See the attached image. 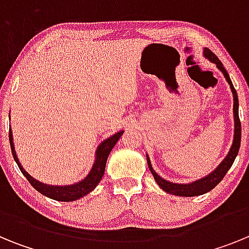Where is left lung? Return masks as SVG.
Instances as JSON below:
<instances>
[{
  "label": "left lung",
  "instance_id": "obj_1",
  "mask_svg": "<svg viewBox=\"0 0 249 249\" xmlns=\"http://www.w3.org/2000/svg\"><path fill=\"white\" fill-rule=\"evenodd\" d=\"M204 56L210 59L211 62L215 63L217 67L223 72L226 80H227L228 85H230L231 89H232L233 93V114H234V138H233V143L231 147L230 152H228L227 157L222 160V163L219 164L217 168L213 171L211 175H208L207 177L201 178L198 181L192 182L190 184H178V183H172V182H168L166 179L158 176L157 173L153 171L151 164V160L147 157V163H148V168L151 171V173L155 177V181L157 182L158 186L164 191V192L169 193V195L175 196H182V197H195V196H201L203 193L210 192L211 190H213L219 182L223 179V177L226 176V173L228 172V169L231 168V166L233 164L234 160H236L237 155H238L239 147H241V121H239L238 116V96H237V92L234 89L232 85V81H231L230 76H228V72L226 71V68L223 67L222 62L218 59V57L213 53L212 51L206 48L204 50Z\"/></svg>",
  "mask_w": 249,
  "mask_h": 249
}]
</instances>
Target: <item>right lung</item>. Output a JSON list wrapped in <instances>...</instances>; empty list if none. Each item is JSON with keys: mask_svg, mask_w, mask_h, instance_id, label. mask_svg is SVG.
<instances>
[{"mask_svg": "<svg viewBox=\"0 0 249 249\" xmlns=\"http://www.w3.org/2000/svg\"><path fill=\"white\" fill-rule=\"evenodd\" d=\"M123 135V131L117 132L116 135H113L112 137L107 138L106 141H103L102 143L100 144V147L97 148L96 152V160H94V164L92 167L91 172L89 173V176L83 179V181L78 182V183L71 184V186H48V184L41 183L37 179L31 177L27 172H26L23 167L19 163L18 158L16 156V152H15V147H13V140H12V132L10 128V144H11V151H12V156L16 160L17 166L21 169V172L23 173L27 181L32 184L35 190L38 191L39 193H42L46 197H50L52 199H56V201L61 202H72L76 201V199L81 198L83 196L89 195L91 191H93L97 184L100 183V181L102 179L103 173H105L106 168V162H107V158L108 155L111 153L112 148L114 147V144L117 143V141L120 140L121 136Z\"/></svg>", "mask_w": 249, "mask_h": 249, "instance_id": "right-lung-1", "label": "right lung"}]
</instances>
